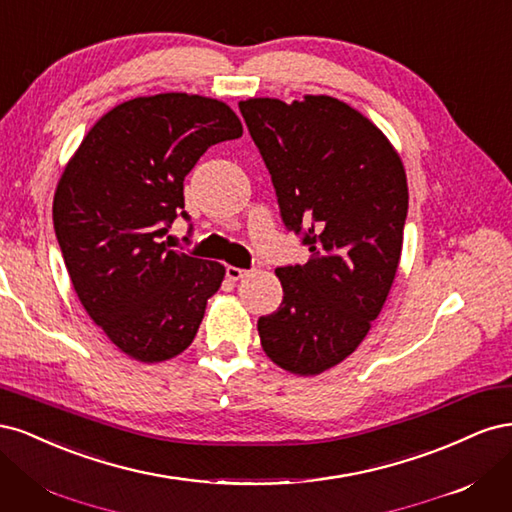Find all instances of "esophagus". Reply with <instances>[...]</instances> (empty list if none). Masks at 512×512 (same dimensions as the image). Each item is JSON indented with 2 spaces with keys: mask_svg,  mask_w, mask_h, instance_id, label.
<instances>
[{
  "mask_svg": "<svg viewBox=\"0 0 512 512\" xmlns=\"http://www.w3.org/2000/svg\"><path fill=\"white\" fill-rule=\"evenodd\" d=\"M250 275V271L247 269H239V267H226V277L230 282H239L243 280V277Z\"/></svg>",
  "mask_w": 512,
  "mask_h": 512,
  "instance_id": "obj_1",
  "label": "esophagus"
}]
</instances>
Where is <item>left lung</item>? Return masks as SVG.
Wrapping results in <instances>:
<instances>
[{"label":"left lung","instance_id":"1","mask_svg":"<svg viewBox=\"0 0 512 512\" xmlns=\"http://www.w3.org/2000/svg\"><path fill=\"white\" fill-rule=\"evenodd\" d=\"M288 230L312 252L275 273L284 301L258 320L269 359L318 376L350 356L389 297L408 215L406 168L389 138L331 96L239 102Z\"/></svg>","mask_w":512,"mask_h":512}]
</instances>
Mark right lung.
I'll use <instances>...</instances> for the list:
<instances>
[{"instance_id": "right-lung-1", "label": "right lung", "mask_w": 512, "mask_h": 512, "mask_svg": "<svg viewBox=\"0 0 512 512\" xmlns=\"http://www.w3.org/2000/svg\"><path fill=\"white\" fill-rule=\"evenodd\" d=\"M243 134L232 108L194 94L117 104L66 164L53 198L55 235L89 318L141 363L181 354L226 275L215 260L168 250L183 179L203 153Z\"/></svg>"}]
</instances>
